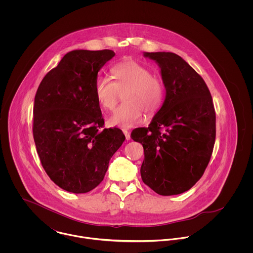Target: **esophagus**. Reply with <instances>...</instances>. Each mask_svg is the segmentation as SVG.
I'll return each instance as SVG.
<instances>
[{
  "mask_svg": "<svg viewBox=\"0 0 253 253\" xmlns=\"http://www.w3.org/2000/svg\"><path fill=\"white\" fill-rule=\"evenodd\" d=\"M123 132H124V134L126 135V140H129V139H130V134H129L128 130H127V129H123Z\"/></svg>",
  "mask_w": 253,
  "mask_h": 253,
  "instance_id": "1",
  "label": "esophagus"
}]
</instances>
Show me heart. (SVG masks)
I'll list each match as a JSON object with an SVG mask.
<instances>
[{
  "label": "heart",
  "instance_id": "1",
  "mask_svg": "<svg viewBox=\"0 0 253 253\" xmlns=\"http://www.w3.org/2000/svg\"><path fill=\"white\" fill-rule=\"evenodd\" d=\"M113 82L106 77L95 80L93 90L98 104L107 111L114 110L124 92L126 101L112 114L108 123L112 126L132 127L143 120V111L155 113L161 107L165 86L163 82L144 65L127 60L111 68Z\"/></svg>",
  "mask_w": 253,
  "mask_h": 253
}]
</instances>
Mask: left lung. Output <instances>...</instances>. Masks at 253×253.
I'll return each mask as SVG.
<instances>
[{"label": "left lung", "mask_w": 253, "mask_h": 253, "mask_svg": "<svg viewBox=\"0 0 253 253\" xmlns=\"http://www.w3.org/2000/svg\"><path fill=\"white\" fill-rule=\"evenodd\" d=\"M161 68L166 97L148 127L132 130L141 143L140 173L162 196L178 195L203 176L215 142V111L204 79L173 52H144Z\"/></svg>", "instance_id": "obj_1"}]
</instances>
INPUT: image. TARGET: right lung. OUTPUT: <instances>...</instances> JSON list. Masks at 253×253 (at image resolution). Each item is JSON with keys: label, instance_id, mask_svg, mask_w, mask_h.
<instances>
[{"label": "right lung", "instance_id": "obj_1", "mask_svg": "<svg viewBox=\"0 0 253 253\" xmlns=\"http://www.w3.org/2000/svg\"><path fill=\"white\" fill-rule=\"evenodd\" d=\"M115 56L110 49H76L42 80L35 96L33 136L42 166L61 189L87 193L103 180L109 161L126 139L103 128L94 95L99 70Z\"/></svg>", "mask_w": 253, "mask_h": 253}]
</instances>
